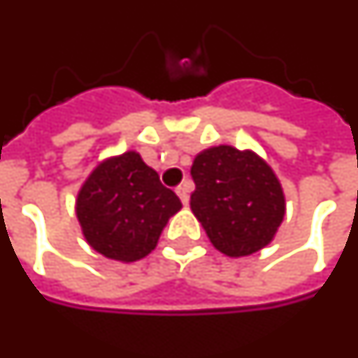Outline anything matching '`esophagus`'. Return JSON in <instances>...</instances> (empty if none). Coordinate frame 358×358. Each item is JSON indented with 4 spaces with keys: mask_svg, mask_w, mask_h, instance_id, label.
<instances>
[{
    "mask_svg": "<svg viewBox=\"0 0 358 358\" xmlns=\"http://www.w3.org/2000/svg\"><path fill=\"white\" fill-rule=\"evenodd\" d=\"M176 194H178L180 201L184 205H187V201H189V186H187V184H182V186L176 187Z\"/></svg>",
    "mask_w": 358,
    "mask_h": 358,
    "instance_id": "esophagus-1",
    "label": "esophagus"
}]
</instances>
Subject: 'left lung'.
Here are the masks:
<instances>
[{"mask_svg":"<svg viewBox=\"0 0 358 358\" xmlns=\"http://www.w3.org/2000/svg\"><path fill=\"white\" fill-rule=\"evenodd\" d=\"M192 178L189 207L219 252L250 256L273 240L285 217V194L262 157L231 145L209 147L194 159Z\"/></svg>","mask_w":358,"mask_h":358,"instance_id":"8db88e82","label":"left lung"}]
</instances>
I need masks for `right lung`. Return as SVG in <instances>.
<instances>
[{"mask_svg":"<svg viewBox=\"0 0 358 358\" xmlns=\"http://www.w3.org/2000/svg\"><path fill=\"white\" fill-rule=\"evenodd\" d=\"M178 196L161 184L141 155L127 151L102 161L77 196V219L92 250L110 259L149 256L162 229L178 213Z\"/></svg>","mask_w":358,"mask_h":358,"instance_id":"1","label":"right lung"}]
</instances>
